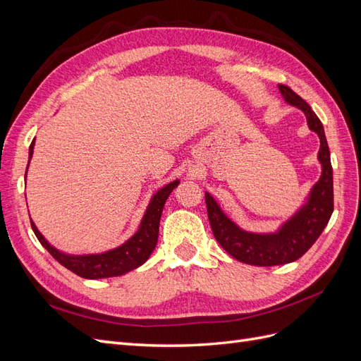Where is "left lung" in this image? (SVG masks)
I'll use <instances>...</instances> for the list:
<instances>
[{"instance_id":"8db88e82","label":"left lung","mask_w":361,"mask_h":361,"mask_svg":"<svg viewBox=\"0 0 361 361\" xmlns=\"http://www.w3.org/2000/svg\"><path fill=\"white\" fill-rule=\"evenodd\" d=\"M279 90L288 104L304 111L309 128L314 130L321 140L318 159L322 164V174L312 188L309 202L289 221L283 224L279 232L259 235L241 231L223 214L209 192L204 195L207 218H209L212 233L218 244L236 260L257 267L283 265L300 259L321 236L334 209L333 167L321 120L313 113L310 105L290 87L279 84Z\"/></svg>"}]
</instances>
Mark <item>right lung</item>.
Masks as SVG:
<instances>
[{
	"label": "right lung",
	"instance_id": "right-lung-1",
	"mask_svg": "<svg viewBox=\"0 0 361 361\" xmlns=\"http://www.w3.org/2000/svg\"><path fill=\"white\" fill-rule=\"evenodd\" d=\"M32 147H35V141L30 145V158L32 155ZM178 183L179 180H174L166 185L162 190H159L154 195V199H152L143 220H141L138 232L122 247L106 251L104 255L68 256L54 248L52 245H49L45 241V238H43L37 231L35 223L30 220L31 228L37 236L39 243L49 251L51 256L64 268L72 271L73 274L84 279H105V277L122 276L125 272L143 265L152 255V251L155 250V245L158 243L162 207L166 204V200L169 199L170 192L178 187Z\"/></svg>",
	"mask_w": 361,
	"mask_h": 361
}]
</instances>
